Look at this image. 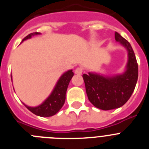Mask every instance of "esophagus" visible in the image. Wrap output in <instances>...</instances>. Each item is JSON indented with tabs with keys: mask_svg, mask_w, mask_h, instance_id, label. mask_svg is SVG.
I'll return each mask as SVG.
<instances>
[{
	"mask_svg": "<svg viewBox=\"0 0 149 149\" xmlns=\"http://www.w3.org/2000/svg\"><path fill=\"white\" fill-rule=\"evenodd\" d=\"M83 71H84V69H83V68H81V67H78V68H77L74 70V73L76 74H81L83 73Z\"/></svg>",
	"mask_w": 149,
	"mask_h": 149,
	"instance_id": "34e87169",
	"label": "esophagus"
}]
</instances>
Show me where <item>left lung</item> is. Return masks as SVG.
Here are the masks:
<instances>
[{
    "label": "left lung",
    "instance_id": "left-lung-1",
    "mask_svg": "<svg viewBox=\"0 0 149 149\" xmlns=\"http://www.w3.org/2000/svg\"><path fill=\"white\" fill-rule=\"evenodd\" d=\"M115 39L127 51L128 60L125 72L113 77L93 72L83 74L89 101L103 110L123 106L132 95L138 79V64L131 44L117 32L115 33Z\"/></svg>",
    "mask_w": 149,
    "mask_h": 149
}]
</instances>
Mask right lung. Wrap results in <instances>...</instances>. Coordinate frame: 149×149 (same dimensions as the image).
<instances>
[{
    "instance_id": "obj_1",
    "label": "right lung",
    "mask_w": 149,
    "mask_h": 149,
    "mask_svg": "<svg viewBox=\"0 0 149 149\" xmlns=\"http://www.w3.org/2000/svg\"><path fill=\"white\" fill-rule=\"evenodd\" d=\"M39 34H40V33L35 32L30 33L22 39V42L30 39L33 36L39 35ZM73 75L74 73L72 70H68L63 74L56 83V86H55L54 89L52 91L51 95L40 105L37 107H34L27 106L23 103L24 105L30 112H32L36 116H39L49 117L55 115L62 108V107L65 103L67 88H68V84L70 82L71 79L72 78Z\"/></svg>"
}]
</instances>
